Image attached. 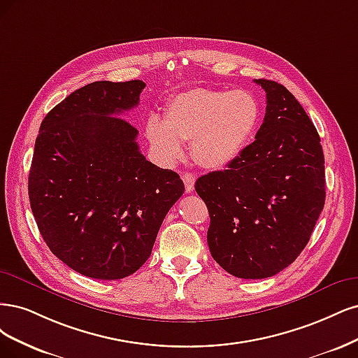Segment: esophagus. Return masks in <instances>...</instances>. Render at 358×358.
Listing matches in <instances>:
<instances>
[{
  "label": "esophagus",
  "instance_id": "34e87169",
  "mask_svg": "<svg viewBox=\"0 0 358 358\" xmlns=\"http://www.w3.org/2000/svg\"><path fill=\"white\" fill-rule=\"evenodd\" d=\"M182 181H184V187H186V192L187 193H192L194 190V176L192 174V172H182L181 176Z\"/></svg>",
  "mask_w": 358,
  "mask_h": 358
}]
</instances>
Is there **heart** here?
Instances as JSON below:
<instances>
[{
  "instance_id": "obj_1",
  "label": "heart",
  "mask_w": 358,
  "mask_h": 358,
  "mask_svg": "<svg viewBox=\"0 0 358 358\" xmlns=\"http://www.w3.org/2000/svg\"><path fill=\"white\" fill-rule=\"evenodd\" d=\"M260 114V102L250 90L194 87L168 101L164 122L148 119L145 135L164 164L180 160L181 143H190L196 164L205 169H223L244 153Z\"/></svg>"
}]
</instances>
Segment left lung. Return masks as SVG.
I'll use <instances>...</instances> for the list:
<instances>
[{
	"label": "left lung",
	"instance_id": "8db88e82",
	"mask_svg": "<svg viewBox=\"0 0 358 358\" xmlns=\"http://www.w3.org/2000/svg\"><path fill=\"white\" fill-rule=\"evenodd\" d=\"M266 114L224 171L196 180L210 213L211 256L230 275L269 278L306 247L326 201L324 155L306 111L282 85L259 78Z\"/></svg>",
	"mask_w": 358,
	"mask_h": 358
}]
</instances>
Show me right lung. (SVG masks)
<instances>
[{
	"mask_svg": "<svg viewBox=\"0 0 358 358\" xmlns=\"http://www.w3.org/2000/svg\"><path fill=\"white\" fill-rule=\"evenodd\" d=\"M141 80L95 82L48 113L28 178L31 210L53 255L89 278L120 280L152 255L177 172L145 160L122 113L138 106Z\"/></svg>",
	"mask_w": 358,
	"mask_h": 358,
	"instance_id": "right-lung-1",
	"label": "right lung"
}]
</instances>
